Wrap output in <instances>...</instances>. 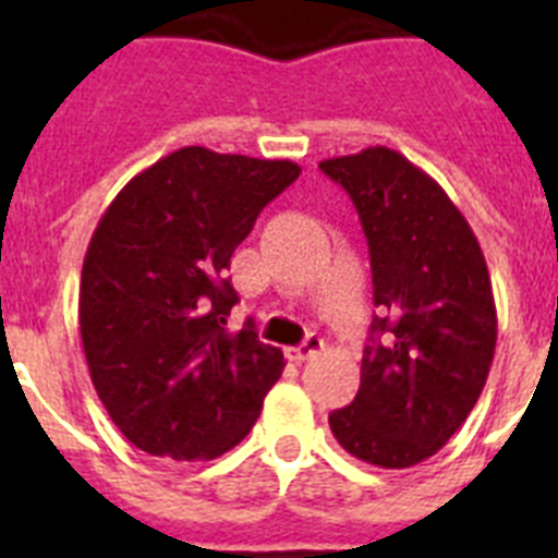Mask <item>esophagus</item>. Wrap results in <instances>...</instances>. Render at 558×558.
Segmentation results:
<instances>
[{
  "label": "esophagus",
  "mask_w": 558,
  "mask_h": 558,
  "mask_svg": "<svg viewBox=\"0 0 558 558\" xmlns=\"http://www.w3.org/2000/svg\"><path fill=\"white\" fill-rule=\"evenodd\" d=\"M322 349H324V340L318 338V335H307V338H304L302 347L284 349V354H288L290 363H304V360L315 357V354L322 352Z\"/></svg>",
  "instance_id": "1"
}]
</instances>
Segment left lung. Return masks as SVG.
<instances>
[{
	"mask_svg": "<svg viewBox=\"0 0 558 558\" xmlns=\"http://www.w3.org/2000/svg\"><path fill=\"white\" fill-rule=\"evenodd\" d=\"M318 167L357 209L377 307L357 397L329 427L349 456L405 470L450 441L486 386L497 343L489 268L458 206L402 153L377 145Z\"/></svg>",
	"mask_w": 558,
	"mask_h": 558,
	"instance_id": "obj_1",
	"label": "left lung"
}]
</instances>
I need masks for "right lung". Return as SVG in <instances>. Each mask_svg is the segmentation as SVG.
Here are the masks:
<instances>
[{
  "mask_svg": "<svg viewBox=\"0 0 558 558\" xmlns=\"http://www.w3.org/2000/svg\"><path fill=\"white\" fill-rule=\"evenodd\" d=\"M288 159L181 147L133 175L97 223L81 274L92 383L133 447L206 461L240 445L284 368L251 322L226 329L231 254L299 179Z\"/></svg>",
  "mask_w": 558,
  "mask_h": 558,
  "instance_id": "add662e5",
  "label": "right lung"
}]
</instances>
